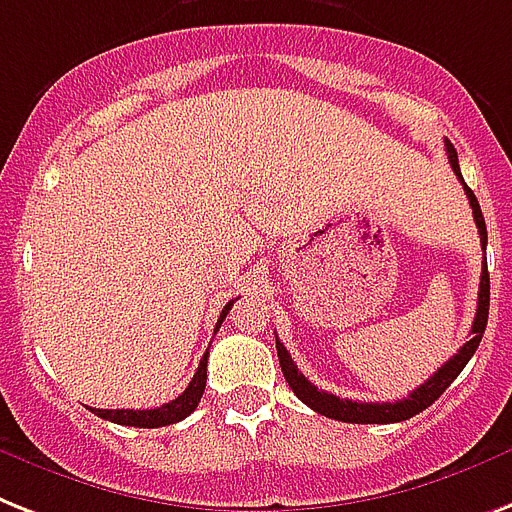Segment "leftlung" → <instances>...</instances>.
Instances as JSON below:
<instances>
[{
    "label": "left lung",
    "instance_id": "1",
    "mask_svg": "<svg viewBox=\"0 0 512 512\" xmlns=\"http://www.w3.org/2000/svg\"><path fill=\"white\" fill-rule=\"evenodd\" d=\"M449 155V163H452V171L457 174V179L463 182L465 195H468V203L473 208V219H476L478 235H481V245L486 248V222L484 214H481V206H478L476 195L465 185L463 174H460V163H457V150L452 147V142H444ZM486 320H489V269H481V282H478V306H476V320L470 327V341L463 343V349L457 351L455 357L449 359L447 365H441L439 370L433 372L431 378L425 380L423 386L415 388L410 396H404L399 402H351V399H341V396L327 394L322 388H317L314 383L304 378V372H298V367L293 365L288 349L277 341V357H280L282 375L288 380L290 391L306 404L312 407L314 412H320L325 418L341 420V423H402V420H410L412 415L423 412L425 407H431L436 399H439L444 391L449 388V383L463 372V367L468 365V359L476 354L478 343H481V335L486 330Z\"/></svg>",
    "mask_w": 512,
    "mask_h": 512
}]
</instances>
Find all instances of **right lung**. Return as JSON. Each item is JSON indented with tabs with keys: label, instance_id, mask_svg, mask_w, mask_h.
Segmentation results:
<instances>
[{
	"label": "right lung",
	"instance_id": "right-lung-1",
	"mask_svg": "<svg viewBox=\"0 0 512 512\" xmlns=\"http://www.w3.org/2000/svg\"><path fill=\"white\" fill-rule=\"evenodd\" d=\"M235 301L224 306L222 314H219V322H216V330L222 327L224 317L232 309ZM206 365H208V351L200 359L198 372L192 375L190 386L177 396V399H171L169 404H161V407H155V410H92L97 418L110 420V423L118 425H134V428H161V425H171L179 423V420H185L195 407H198L200 396L206 391Z\"/></svg>",
	"mask_w": 512,
	"mask_h": 512
}]
</instances>
